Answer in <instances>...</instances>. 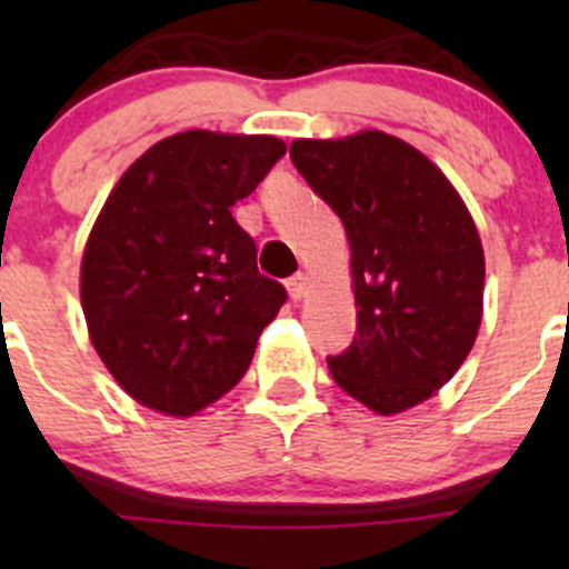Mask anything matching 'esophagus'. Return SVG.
Segmentation results:
<instances>
[{"instance_id": "obj_1", "label": "esophagus", "mask_w": 569, "mask_h": 569, "mask_svg": "<svg viewBox=\"0 0 569 569\" xmlns=\"http://www.w3.org/2000/svg\"><path fill=\"white\" fill-rule=\"evenodd\" d=\"M286 289H289V297L291 300H302V297L308 295V289H311V278H308L306 272H297L295 278H289V283H286Z\"/></svg>"}]
</instances>
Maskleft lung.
Returning a JSON list of instances; mask_svg holds the SVG:
<instances>
[{
    "instance_id": "1",
    "label": "left lung",
    "mask_w": 569,
    "mask_h": 569,
    "mask_svg": "<svg viewBox=\"0 0 569 569\" xmlns=\"http://www.w3.org/2000/svg\"><path fill=\"white\" fill-rule=\"evenodd\" d=\"M289 157L349 242L358 338L327 360L332 380L377 416L432 399L485 313V250L460 192L418 148L377 129L295 140Z\"/></svg>"
}]
</instances>
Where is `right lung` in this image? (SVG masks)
I'll return each instance as SVG.
<instances>
[{
    "mask_svg": "<svg viewBox=\"0 0 569 569\" xmlns=\"http://www.w3.org/2000/svg\"><path fill=\"white\" fill-rule=\"evenodd\" d=\"M286 142L189 129L148 148L101 206L79 269L88 336L120 388L189 418L248 371L283 286L231 217Z\"/></svg>",
    "mask_w": 569,
    "mask_h": 569,
    "instance_id": "1",
    "label": "right lung"
}]
</instances>
